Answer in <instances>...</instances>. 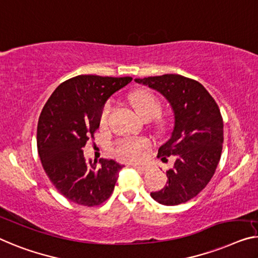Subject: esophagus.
Returning a JSON list of instances; mask_svg holds the SVG:
<instances>
[{
	"instance_id": "1",
	"label": "esophagus",
	"mask_w": 258,
	"mask_h": 258,
	"mask_svg": "<svg viewBox=\"0 0 258 258\" xmlns=\"http://www.w3.org/2000/svg\"><path fill=\"white\" fill-rule=\"evenodd\" d=\"M133 168H138V169H141V170H147L148 166H146V164H136V163H132L131 164Z\"/></svg>"
}]
</instances>
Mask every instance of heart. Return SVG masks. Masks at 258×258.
Instances as JSON below:
<instances>
[{
  "label": "heart",
  "mask_w": 258,
  "mask_h": 258,
  "mask_svg": "<svg viewBox=\"0 0 258 258\" xmlns=\"http://www.w3.org/2000/svg\"><path fill=\"white\" fill-rule=\"evenodd\" d=\"M130 103L142 119H154L161 112V104L156 96L148 90H137L130 95ZM111 105L106 103L102 110L101 122L105 124L109 118ZM148 147V141L145 139L122 141L117 147V155L122 160L138 161L142 157V152Z\"/></svg>",
  "instance_id": "1"
}]
</instances>
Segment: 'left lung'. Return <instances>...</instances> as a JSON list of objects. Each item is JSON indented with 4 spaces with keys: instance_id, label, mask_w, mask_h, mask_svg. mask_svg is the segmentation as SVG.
I'll list each match as a JSON object with an SVG mask.
<instances>
[{
    "instance_id": "1",
    "label": "left lung",
    "mask_w": 258,
    "mask_h": 258,
    "mask_svg": "<svg viewBox=\"0 0 258 258\" xmlns=\"http://www.w3.org/2000/svg\"><path fill=\"white\" fill-rule=\"evenodd\" d=\"M134 81L160 92L174 112V128L157 156H174L175 163L167 171V184L151 192L152 198L167 206L185 203L209 184L220 161L224 142L220 110L201 83L182 75Z\"/></svg>"
}]
</instances>
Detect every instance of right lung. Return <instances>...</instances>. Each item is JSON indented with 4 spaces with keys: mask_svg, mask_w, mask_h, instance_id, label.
<instances>
[{
    "mask_svg": "<svg viewBox=\"0 0 258 258\" xmlns=\"http://www.w3.org/2000/svg\"><path fill=\"white\" fill-rule=\"evenodd\" d=\"M132 78L79 75L61 83L46 102L37 128L41 164L63 197L79 205L105 202L124 164L87 160L83 147L101 124L105 103Z\"/></svg>",
    "mask_w": 258,
    "mask_h": 258,
    "instance_id": "1",
    "label": "right lung"
}]
</instances>
